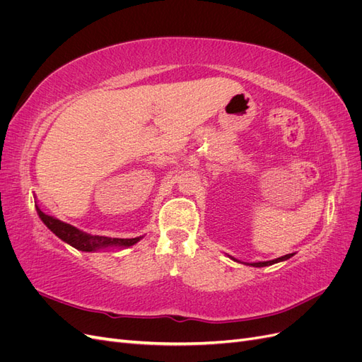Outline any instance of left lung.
Masks as SVG:
<instances>
[{"mask_svg":"<svg viewBox=\"0 0 362 362\" xmlns=\"http://www.w3.org/2000/svg\"><path fill=\"white\" fill-rule=\"evenodd\" d=\"M294 254H287V255H284V257H279V258H276V259H270V261H258V262H243V264H247V266H254V267H266V266H272V264H276V262H281V261H286V259H288V258H291ZM229 257V255H228ZM231 259H234V261H237V262H242V261H238V259H235L234 257H229Z\"/></svg>","mask_w":362,"mask_h":362,"instance_id":"obj_1","label":"left lung"}]
</instances>
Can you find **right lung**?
Here are the masks:
<instances>
[{"mask_svg":"<svg viewBox=\"0 0 362 362\" xmlns=\"http://www.w3.org/2000/svg\"><path fill=\"white\" fill-rule=\"evenodd\" d=\"M36 211L40 217V221L47 225V228L51 233H54L59 238H62L64 243H68L72 247L83 252H93V250L108 249V247H129L144 238V235L136 237V238H112V237H104V235H92V234L83 233L81 229L75 228L69 223L59 221L56 217L45 214L40 210L37 204H36Z\"/></svg>","mask_w":362,"mask_h":362,"instance_id":"right-lung-1","label":"right lung"}]
</instances>
